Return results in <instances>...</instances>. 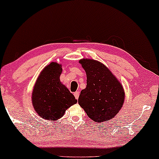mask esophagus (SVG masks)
Segmentation results:
<instances>
[{"instance_id":"34e87169","label":"esophagus","mask_w":159,"mask_h":159,"mask_svg":"<svg viewBox=\"0 0 159 159\" xmlns=\"http://www.w3.org/2000/svg\"><path fill=\"white\" fill-rule=\"evenodd\" d=\"M79 95H80V93L78 92V91H76L75 93H74V96H75V97L76 99H78V97H79Z\"/></svg>"}]
</instances>
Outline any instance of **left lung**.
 <instances>
[{
  "mask_svg": "<svg viewBox=\"0 0 159 159\" xmlns=\"http://www.w3.org/2000/svg\"><path fill=\"white\" fill-rule=\"evenodd\" d=\"M87 74V87L81 90L78 104L96 123L114 117L124 103L125 92L120 82L105 65L92 59L79 61Z\"/></svg>",
  "mask_w": 159,
  "mask_h": 159,
  "instance_id": "1",
  "label": "left lung"
}]
</instances>
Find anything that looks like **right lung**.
Returning a JSON list of instances; mask_svg holds the SVG:
<instances>
[{
	"mask_svg": "<svg viewBox=\"0 0 159 159\" xmlns=\"http://www.w3.org/2000/svg\"><path fill=\"white\" fill-rule=\"evenodd\" d=\"M62 65L52 62L45 66L36 80L32 93V104L39 116L57 120L77 99L61 82Z\"/></svg>",
	"mask_w": 159,
	"mask_h": 159,
	"instance_id": "obj_1",
	"label": "right lung"
}]
</instances>
